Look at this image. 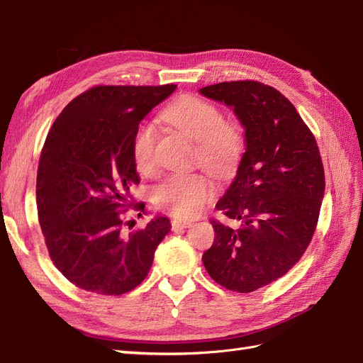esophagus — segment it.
<instances>
[{
  "mask_svg": "<svg viewBox=\"0 0 363 363\" xmlns=\"http://www.w3.org/2000/svg\"><path fill=\"white\" fill-rule=\"evenodd\" d=\"M172 230L175 232V230H182V228H188L192 225V221H182V219H172Z\"/></svg>",
  "mask_w": 363,
  "mask_h": 363,
  "instance_id": "obj_1",
  "label": "esophagus"
}]
</instances>
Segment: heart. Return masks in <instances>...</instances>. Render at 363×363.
<instances>
[{"label":"heart","mask_w":363,"mask_h":363,"mask_svg":"<svg viewBox=\"0 0 363 363\" xmlns=\"http://www.w3.org/2000/svg\"><path fill=\"white\" fill-rule=\"evenodd\" d=\"M168 124L195 140V159L219 174L232 171L245 147L242 125L235 119H225L218 106L196 95H183L172 101L162 113ZM156 127L140 123L131 139V156L136 168L151 174L156 168L155 147ZM215 194L212 180L203 172L174 174L155 191L156 204L182 219L200 215L206 203Z\"/></svg>","instance_id":"1"}]
</instances>
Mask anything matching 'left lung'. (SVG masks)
<instances>
[{
  "label": "left lung",
  "mask_w": 363,
  "mask_h": 363,
  "mask_svg": "<svg viewBox=\"0 0 363 363\" xmlns=\"http://www.w3.org/2000/svg\"><path fill=\"white\" fill-rule=\"evenodd\" d=\"M200 92L233 107L245 128V152L216 208L240 221L212 219L215 240L203 263L218 284L240 294L283 277L313 238L325 189L315 136L286 96L255 80L224 82Z\"/></svg>",
  "instance_id": "8db88e82"
}]
</instances>
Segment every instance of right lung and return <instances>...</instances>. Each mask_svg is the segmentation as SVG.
<instances>
[{"label":"right lung","instance_id":"right-lung-1","mask_svg":"<svg viewBox=\"0 0 363 363\" xmlns=\"http://www.w3.org/2000/svg\"><path fill=\"white\" fill-rule=\"evenodd\" d=\"M175 87L94 86L54 121L38 168V215L52 263L77 288L100 295L135 289L169 233L167 216L125 233L123 215L140 182L135 130ZM135 207L144 212L145 204Z\"/></svg>","mask_w":363,"mask_h":363}]
</instances>
